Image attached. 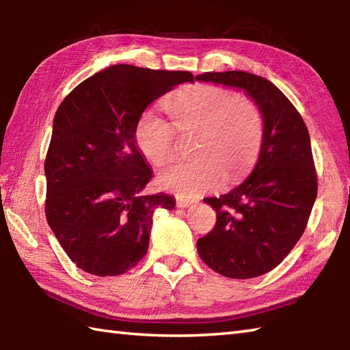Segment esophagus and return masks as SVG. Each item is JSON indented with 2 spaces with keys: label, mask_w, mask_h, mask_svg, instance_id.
<instances>
[{
  "label": "esophagus",
  "mask_w": 350,
  "mask_h": 350,
  "mask_svg": "<svg viewBox=\"0 0 350 350\" xmlns=\"http://www.w3.org/2000/svg\"><path fill=\"white\" fill-rule=\"evenodd\" d=\"M193 204L191 199H187V198H176V205L179 206V208H187Z\"/></svg>",
  "instance_id": "34e87169"
}]
</instances>
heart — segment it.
<instances>
[{
  "label": "heart",
  "instance_id": "obj_1",
  "mask_svg": "<svg viewBox=\"0 0 350 350\" xmlns=\"http://www.w3.org/2000/svg\"><path fill=\"white\" fill-rule=\"evenodd\" d=\"M173 124L146 111L135 123L134 140L148 162L162 167L176 151V129L198 131L196 159L163 168L157 182L163 189L187 198L215 188L221 176L236 180L252 167L264 133L262 112L252 98L224 86L196 83L165 98Z\"/></svg>",
  "mask_w": 350,
  "mask_h": 350
}]
</instances>
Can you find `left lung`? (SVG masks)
Here are the masks:
<instances>
[{
	"mask_svg": "<svg viewBox=\"0 0 350 350\" xmlns=\"http://www.w3.org/2000/svg\"><path fill=\"white\" fill-rule=\"evenodd\" d=\"M196 80L244 90L262 112L254 170L230 193L204 199L217 221L198 239L200 259L219 275L256 278L278 267L296 245L315 204L318 179L309 131L292 102L264 77L227 70Z\"/></svg>",
	"mask_w": 350,
	"mask_h": 350,
	"instance_id": "1",
	"label": "left lung"
}]
</instances>
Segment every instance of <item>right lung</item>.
<instances>
[{"label":"right lung","mask_w":350,"mask_h":350,"mask_svg":"<svg viewBox=\"0 0 350 350\" xmlns=\"http://www.w3.org/2000/svg\"><path fill=\"white\" fill-rule=\"evenodd\" d=\"M187 70L116 64L81 81L58 106L46 154V219L77 267L117 276L150 245L156 208L173 196L142 191L152 171L134 140L146 106L180 83Z\"/></svg>","instance_id":"add662e5"}]
</instances>
